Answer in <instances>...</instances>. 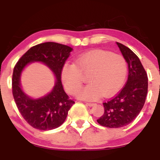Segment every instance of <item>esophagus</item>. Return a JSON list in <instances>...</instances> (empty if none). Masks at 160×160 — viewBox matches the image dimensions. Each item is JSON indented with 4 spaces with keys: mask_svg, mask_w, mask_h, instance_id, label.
<instances>
[{
    "mask_svg": "<svg viewBox=\"0 0 160 160\" xmlns=\"http://www.w3.org/2000/svg\"><path fill=\"white\" fill-rule=\"evenodd\" d=\"M86 105L89 106V107H92V106L95 105V104H94V103H89V102H86Z\"/></svg>",
    "mask_w": 160,
    "mask_h": 160,
    "instance_id": "34e87169",
    "label": "esophagus"
}]
</instances>
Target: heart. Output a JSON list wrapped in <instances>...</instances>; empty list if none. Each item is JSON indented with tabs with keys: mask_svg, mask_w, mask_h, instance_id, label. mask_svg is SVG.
Segmentation results:
<instances>
[{
	"mask_svg": "<svg viewBox=\"0 0 160 160\" xmlns=\"http://www.w3.org/2000/svg\"><path fill=\"white\" fill-rule=\"evenodd\" d=\"M127 62L122 56L96 49L80 55L75 63L67 62L62 69V80L66 90L74 95L85 77L90 83L80 89L79 98L94 101L101 95L110 97L122 89L127 76Z\"/></svg>",
	"mask_w": 160,
	"mask_h": 160,
	"instance_id": "1",
	"label": "heart"
}]
</instances>
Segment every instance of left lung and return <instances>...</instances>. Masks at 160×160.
<instances>
[{"mask_svg": "<svg viewBox=\"0 0 160 160\" xmlns=\"http://www.w3.org/2000/svg\"><path fill=\"white\" fill-rule=\"evenodd\" d=\"M117 44L128 63V76L122 89L103 103L104 112L97 122L108 128L123 127L132 122L144 107L148 89V74L138 57L128 47Z\"/></svg>", "mask_w": 160, "mask_h": 160, "instance_id": "8db88e82", "label": "left lung"}]
</instances>
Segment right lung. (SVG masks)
Listing matches in <instances>:
<instances>
[{"label": "right lung", "instance_id": "add662e5", "mask_svg": "<svg viewBox=\"0 0 160 160\" xmlns=\"http://www.w3.org/2000/svg\"><path fill=\"white\" fill-rule=\"evenodd\" d=\"M72 48L68 46L47 42L31 47L16 64L12 78V92L18 110L33 128L50 130L65 122L68 111L75 102L65 92L61 80L62 69ZM41 61L54 72L57 81L50 93L39 99H32L21 89L20 75L29 62Z\"/></svg>", "mask_w": 160, "mask_h": 160}]
</instances>
